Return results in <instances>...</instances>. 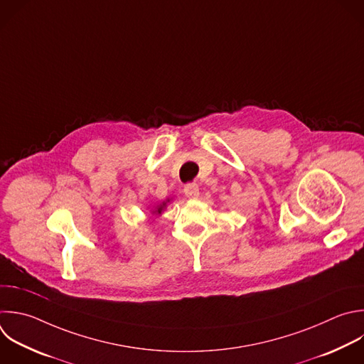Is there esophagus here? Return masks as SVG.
I'll return each instance as SVG.
<instances>
[{
	"instance_id": "esophagus-1",
	"label": "esophagus",
	"mask_w": 364,
	"mask_h": 364,
	"mask_svg": "<svg viewBox=\"0 0 364 364\" xmlns=\"http://www.w3.org/2000/svg\"><path fill=\"white\" fill-rule=\"evenodd\" d=\"M184 194L188 197V198H197L198 197V186L194 184V183H190V184H186L184 186Z\"/></svg>"
}]
</instances>
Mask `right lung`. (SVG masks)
<instances>
[{"label": "right lung", "instance_id": "right-lung-1", "mask_svg": "<svg viewBox=\"0 0 364 364\" xmlns=\"http://www.w3.org/2000/svg\"><path fill=\"white\" fill-rule=\"evenodd\" d=\"M168 201H170V198H167L166 201H163L161 204H159V205H157V207L153 210V214H161V213H163V210L166 208V204H167Z\"/></svg>", "mask_w": 364, "mask_h": 364}]
</instances>
